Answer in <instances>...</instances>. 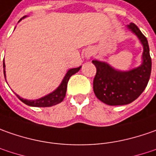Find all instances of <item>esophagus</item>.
<instances>
[{"mask_svg": "<svg viewBox=\"0 0 156 156\" xmlns=\"http://www.w3.org/2000/svg\"><path fill=\"white\" fill-rule=\"evenodd\" d=\"M90 56H91V53H88V54H86V58H89Z\"/></svg>", "mask_w": 156, "mask_h": 156, "instance_id": "1", "label": "esophagus"}]
</instances>
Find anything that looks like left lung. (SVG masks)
<instances>
[{
    "label": "left lung",
    "instance_id": "left-lung-1",
    "mask_svg": "<svg viewBox=\"0 0 156 156\" xmlns=\"http://www.w3.org/2000/svg\"><path fill=\"white\" fill-rule=\"evenodd\" d=\"M128 28L136 35L143 46L142 63L128 72L115 70L105 62L92 60L97 68L93 80L96 97L108 105H124L132 103L145 90L151 73V57L147 38L134 23Z\"/></svg>",
    "mask_w": 156,
    "mask_h": 156
}]
</instances>
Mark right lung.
Returning <instances> with one entry per match:
<instances>
[{"instance_id": "add662e5", "label": "right lung", "mask_w": 156, "mask_h": 156, "mask_svg": "<svg viewBox=\"0 0 156 156\" xmlns=\"http://www.w3.org/2000/svg\"><path fill=\"white\" fill-rule=\"evenodd\" d=\"M25 17H23V18H25ZM22 19H20V20H21ZM80 68H81V66H79L78 68L70 69L67 72V73L66 74L65 78H63L60 85L54 91H52L51 93L46 95V96L43 97V98H41L36 100H27L24 99V98H21L18 95H16V96L18 97V98L21 102H23L27 105L33 106V107H50V106L58 105V104L61 103L62 101L64 100V98H65V97H66V89H67V83L70 78L73 76V74L78 73V71L80 70ZM3 73H4L5 79H6V73H5L6 72H5V63H4V60H3Z\"/></svg>"}]
</instances>
